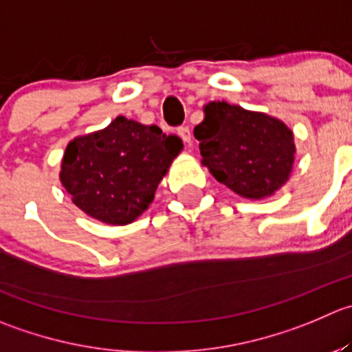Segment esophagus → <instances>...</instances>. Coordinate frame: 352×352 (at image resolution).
I'll list each match as a JSON object with an SVG mask.
<instances>
[{
  "label": "esophagus",
  "mask_w": 352,
  "mask_h": 352,
  "mask_svg": "<svg viewBox=\"0 0 352 352\" xmlns=\"http://www.w3.org/2000/svg\"><path fill=\"white\" fill-rule=\"evenodd\" d=\"M177 134H179L180 139H182L184 142H187V144H190V142H192V132H190V129L186 127V125H182V127L177 129Z\"/></svg>",
  "instance_id": "esophagus-1"
}]
</instances>
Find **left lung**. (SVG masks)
Masks as SVG:
<instances>
[{"mask_svg": "<svg viewBox=\"0 0 352 352\" xmlns=\"http://www.w3.org/2000/svg\"><path fill=\"white\" fill-rule=\"evenodd\" d=\"M194 138L211 175L242 197L272 196L291 175L294 135L274 117L213 101L204 107Z\"/></svg>", "mask_w": 352, "mask_h": 352, "instance_id": "obj_1", "label": "left lung"}]
</instances>
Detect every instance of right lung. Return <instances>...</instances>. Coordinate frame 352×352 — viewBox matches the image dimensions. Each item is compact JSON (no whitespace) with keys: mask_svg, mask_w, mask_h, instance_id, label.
<instances>
[{"mask_svg":"<svg viewBox=\"0 0 352 352\" xmlns=\"http://www.w3.org/2000/svg\"><path fill=\"white\" fill-rule=\"evenodd\" d=\"M180 149L177 135L117 117L103 131L68 142L61 160V186L89 217L127 225L148 210Z\"/></svg>","mask_w":352,"mask_h":352,"instance_id":"right-lung-1","label":"right lung"}]
</instances>
